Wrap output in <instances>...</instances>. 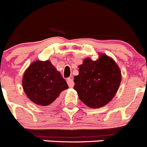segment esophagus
Wrapping results in <instances>:
<instances>
[{
  "label": "esophagus",
  "mask_w": 147,
  "mask_h": 147,
  "mask_svg": "<svg viewBox=\"0 0 147 147\" xmlns=\"http://www.w3.org/2000/svg\"><path fill=\"white\" fill-rule=\"evenodd\" d=\"M67 84H68V85H69V86L70 87V88H72V87H73L74 85V82L73 78H68V79H67Z\"/></svg>",
  "instance_id": "obj_1"
}]
</instances>
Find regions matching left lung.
Wrapping results in <instances>:
<instances>
[{
  "label": "left lung",
  "instance_id": "left-lung-1",
  "mask_svg": "<svg viewBox=\"0 0 147 147\" xmlns=\"http://www.w3.org/2000/svg\"><path fill=\"white\" fill-rule=\"evenodd\" d=\"M78 68V75L74 76V88L80 100L93 109L108 104L117 94L121 80L115 61L101 54L96 61L86 59Z\"/></svg>",
  "mask_w": 147,
  "mask_h": 147
}]
</instances>
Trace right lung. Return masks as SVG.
Returning a JSON list of instances; mask_svg holds the SVG:
<instances>
[{
    "instance_id": "1",
    "label": "right lung",
    "mask_w": 147,
    "mask_h": 147,
    "mask_svg": "<svg viewBox=\"0 0 147 147\" xmlns=\"http://www.w3.org/2000/svg\"><path fill=\"white\" fill-rule=\"evenodd\" d=\"M23 88L35 104L49 106L60 93L69 88L64 78L49 61H37L29 66L23 76Z\"/></svg>"
}]
</instances>
